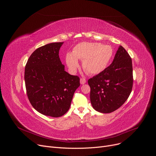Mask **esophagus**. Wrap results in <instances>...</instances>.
Here are the masks:
<instances>
[{
	"instance_id": "1",
	"label": "esophagus",
	"mask_w": 156,
	"mask_h": 156,
	"mask_svg": "<svg viewBox=\"0 0 156 156\" xmlns=\"http://www.w3.org/2000/svg\"><path fill=\"white\" fill-rule=\"evenodd\" d=\"M86 83V80L84 78H81L80 79V83L81 84H84Z\"/></svg>"
}]
</instances>
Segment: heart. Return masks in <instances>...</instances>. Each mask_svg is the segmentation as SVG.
<instances>
[{"label":"heart","mask_w":156,"mask_h":156,"mask_svg":"<svg viewBox=\"0 0 156 156\" xmlns=\"http://www.w3.org/2000/svg\"><path fill=\"white\" fill-rule=\"evenodd\" d=\"M114 50L109 45L99 42H83L76 45L72 52L66 55V63L75 72L79 66L78 59L83 60V68L90 75H96L104 71L112 58Z\"/></svg>","instance_id":"obj_1"}]
</instances>
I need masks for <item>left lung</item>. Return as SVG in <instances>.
Returning <instances> with one entry per match:
<instances>
[{
  "mask_svg": "<svg viewBox=\"0 0 156 156\" xmlns=\"http://www.w3.org/2000/svg\"><path fill=\"white\" fill-rule=\"evenodd\" d=\"M133 82L131 58L120 46L110 65L87 81L91 87L90 100L93 107L104 114L116 110L128 98Z\"/></svg>",
  "mask_w": 156,
  "mask_h": 156,
  "instance_id": "obj_1",
  "label": "left lung"
}]
</instances>
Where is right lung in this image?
Returning <instances> with one entry per match:
<instances>
[{"instance_id": "right-lung-1", "label": "right lung", "mask_w": 156, "mask_h": 156, "mask_svg": "<svg viewBox=\"0 0 156 156\" xmlns=\"http://www.w3.org/2000/svg\"><path fill=\"white\" fill-rule=\"evenodd\" d=\"M63 42L46 44L34 51L25 69L28 99L39 113L59 117L69 110L80 78L65 71L58 53Z\"/></svg>"}]
</instances>
